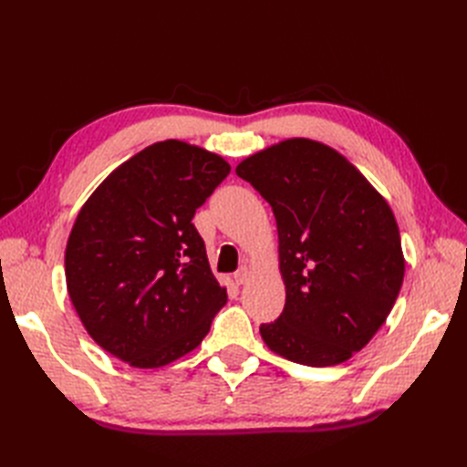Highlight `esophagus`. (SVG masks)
<instances>
[{
	"mask_svg": "<svg viewBox=\"0 0 467 467\" xmlns=\"http://www.w3.org/2000/svg\"><path fill=\"white\" fill-rule=\"evenodd\" d=\"M247 278H249V268H247V266H242V268H239V271L234 275V282H235L237 286L245 285Z\"/></svg>",
	"mask_w": 467,
	"mask_h": 467,
	"instance_id": "obj_1",
	"label": "esophagus"
}]
</instances>
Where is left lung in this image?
<instances>
[{
	"label": "left lung",
	"instance_id": "obj_1",
	"mask_svg": "<svg viewBox=\"0 0 467 467\" xmlns=\"http://www.w3.org/2000/svg\"><path fill=\"white\" fill-rule=\"evenodd\" d=\"M235 173L276 218L286 304L261 325L265 345L316 368L347 362L384 325L403 285L389 204L343 153L309 138L253 153Z\"/></svg>",
	"mask_w": 467,
	"mask_h": 467
}]
</instances>
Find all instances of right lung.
Instances as JSON below:
<instances>
[{
    "instance_id": "obj_1",
    "label": "right lung",
    "mask_w": 467,
    "mask_h": 467,
    "mask_svg": "<svg viewBox=\"0 0 467 467\" xmlns=\"http://www.w3.org/2000/svg\"><path fill=\"white\" fill-rule=\"evenodd\" d=\"M222 155L155 142L99 185L69 232L66 286L93 341L134 368H161L202 343L228 302L192 225L228 177Z\"/></svg>"
}]
</instances>
